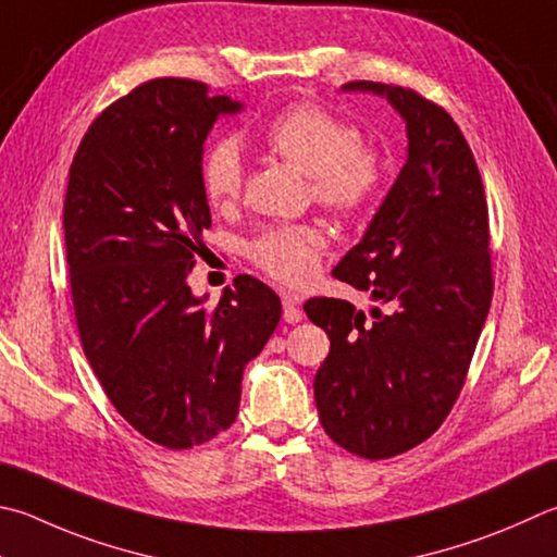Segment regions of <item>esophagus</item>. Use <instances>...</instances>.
<instances>
[{"instance_id": "34e87169", "label": "esophagus", "mask_w": 557, "mask_h": 557, "mask_svg": "<svg viewBox=\"0 0 557 557\" xmlns=\"http://www.w3.org/2000/svg\"><path fill=\"white\" fill-rule=\"evenodd\" d=\"M282 307H285V311H282V319H285L287 323H299L301 319H305V313H301V309H299V297L292 295V292H282Z\"/></svg>"}]
</instances>
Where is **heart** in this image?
<instances>
[{
	"instance_id": "heart-1",
	"label": "heart",
	"mask_w": 557,
	"mask_h": 557,
	"mask_svg": "<svg viewBox=\"0 0 557 557\" xmlns=\"http://www.w3.org/2000/svg\"><path fill=\"white\" fill-rule=\"evenodd\" d=\"M265 146L309 175L321 207L352 216L372 205L382 185V158L360 144V131L326 107L295 104L262 131ZM201 189L211 207L226 209L244 189V158L234 138H219L201 158ZM326 238L317 226H268L248 244V258L287 285L305 282Z\"/></svg>"
}]
</instances>
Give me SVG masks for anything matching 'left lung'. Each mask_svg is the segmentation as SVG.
Listing matches in <instances>:
<instances>
[{
	"instance_id": "obj_1",
	"label": "left lung",
	"mask_w": 557,
	"mask_h": 557,
	"mask_svg": "<svg viewBox=\"0 0 557 557\" xmlns=\"http://www.w3.org/2000/svg\"><path fill=\"white\" fill-rule=\"evenodd\" d=\"M343 92L387 99L409 146L360 244L333 268L377 301L370 317L346 299L305 305L331 341L313 399L333 443L382 460L426 441L462 389L492 305L490 216L478 163L446 109L366 79Z\"/></svg>"
}]
</instances>
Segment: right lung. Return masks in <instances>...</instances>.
<instances>
[{
	"label": "right lung",
	"mask_w": 557,
	"mask_h": 557,
	"mask_svg": "<svg viewBox=\"0 0 557 557\" xmlns=\"http://www.w3.org/2000/svg\"><path fill=\"white\" fill-rule=\"evenodd\" d=\"M240 109L195 79H150L92 121L70 165L63 228L85 356L121 417L170 450L236 421L244 370L282 317L250 275L216 307L187 285L211 226L205 140Z\"/></svg>",
	"instance_id": "add662e5"
}]
</instances>
